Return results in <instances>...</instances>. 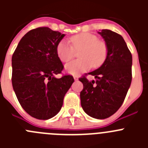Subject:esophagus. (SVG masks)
<instances>
[{"label": "esophagus", "mask_w": 148, "mask_h": 148, "mask_svg": "<svg viewBox=\"0 0 148 148\" xmlns=\"http://www.w3.org/2000/svg\"><path fill=\"white\" fill-rule=\"evenodd\" d=\"M73 78H74V80H75V81H78V75H74V76H73Z\"/></svg>", "instance_id": "obj_1"}]
</instances>
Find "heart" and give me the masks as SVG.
Segmentation results:
<instances>
[{"instance_id": "heart-1", "label": "heart", "mask_w": 148, "mask_h": 148, "mask_svg": "<svg viewBox=\"0 0 148 148\" xmlns=\"http://www.w3.org/2000/svg\"><path fill=\"white\" fill-rule=\"evenodd\" d=\"M72 46L65 40L58 43L56 52L63 62H68L75 56V51H79V59L69 63L65 66L66 72L72 75H78L87 71L93 66L102 65L108 56V47L102 40H98L95 35L87 32L73 35L70 38Z\"/></svg>"}]
</instances>
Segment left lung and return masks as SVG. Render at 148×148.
Returning <instances> with one entry per match:
<instances>
[{
  "mask_svg": "<svg viewBox=\"0 0 148 148\" xmlns=\"http://www.w3.org/2000/svg\"><path fill=\"white\" fill-rule=\"evenodd\" d=\"M108 47V56L101 66L89 75L96 80L79 78L84 88L81 104L86 113L98 119L114 114L124 102L132 81V55L121 35L110 29L99 32Z\"/></svg>",
  "mask_w": 148,
  "mask_h": 148,
  "instance_id": "1",
  "label": "left lung"
}]
</instances>
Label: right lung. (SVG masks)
Here are the masks:
<instances>
[{
	"label": "right lung",
	"mask_w": 148,
	"mask_h": 148,
	"mask_svg": "<svg viewBox=\"0 0 148 148\" xmlns=\"http://www.w3.org/2000/svg\"><path fill=\"white\" fill-rule=\"evenodd\" d=\"M65 36L49 27L30 30L12 55V83L23 109L38 119L53 118L61 110L74 82L70 75L57 78L64 69L56 48Z\"/></svg>",
	"instance_id": "add662e5"
}]
</instances>
